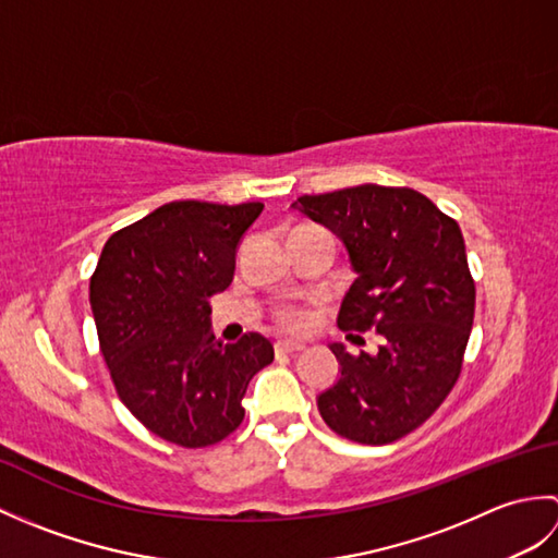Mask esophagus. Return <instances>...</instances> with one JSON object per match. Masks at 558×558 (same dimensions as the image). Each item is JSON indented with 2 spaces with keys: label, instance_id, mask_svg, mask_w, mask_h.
<instances>
[{
  "label": "esophagus",
  "instance_id": "obj_1",
  "mask_svg": "<svg viewBox=\"0 0 558 558\" xmlns=\"http://www.w3.org/2000/svg\"><path fill=\"white\" fill-rule=\"evenodd\" d=\"M302 350H304L302 342H294V340H278L276 342L278 354H294V352H302Z\"/></svg>",
  "mask_w": 558,
  "mask_h": 558
}]
</instances>
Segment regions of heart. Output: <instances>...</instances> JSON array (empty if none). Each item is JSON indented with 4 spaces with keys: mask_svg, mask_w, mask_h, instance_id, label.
I'll return each mask as SVG.
<instances>
[{
    "mask_svg": "<svg viewBox=\"0 0 558 558\" xmlns=\"http://www.w3.org/2000/svg\"><path fill=\"white\" fill-rule=\"evenodd\" d=\"M278 324L282 328L298 330V328H302L306 324V316L302 312H298V310H282V312H278Z\"/></svg>",
    "mask_w": 558,
    "mask_h": 558,
    "instance_id": "1",
    "label": "heart"
}]
</instances>
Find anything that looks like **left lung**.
Segmentation results:
<instances>
[{"label":"left lung","instance_id":"1","mask_svg":"<svg viewBox=\"0 0 558 558\" xmlns=\"http://www.w3.org/2000/svg\"><path fill=\"white\" fill-rule=\"evenodd\" d=\"M302 216L338 234L357 278L342 298L338 328L378 352L330 350L338 381L318 412L338 436L366 446L393 444L417 429L453 390L475 318V280L453 218L408 186L362 184L300 196Z\"/></svg>","mask_w":558,"mask_h":558}]
</instances>
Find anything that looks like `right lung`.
<instances>
[{
    "label": "right lung",
    "instance_id": "right-lung-1",
    "mask_svg": "<svg viewBox=\"0 0 558 558\" xmlns=\"http://www.w3.org/2000/svg\"><path fill=\"white\" fill-rule=\"evenodd\" d=\"M264 204L172 201L114 232L90 278V310L117 396L148 432L184 448L222 441L242 398L272 362L270 340L210 333V298Z\"/></svg>",
    "mask_w": 558,
    "mask_h": 558
}]
</instances>
